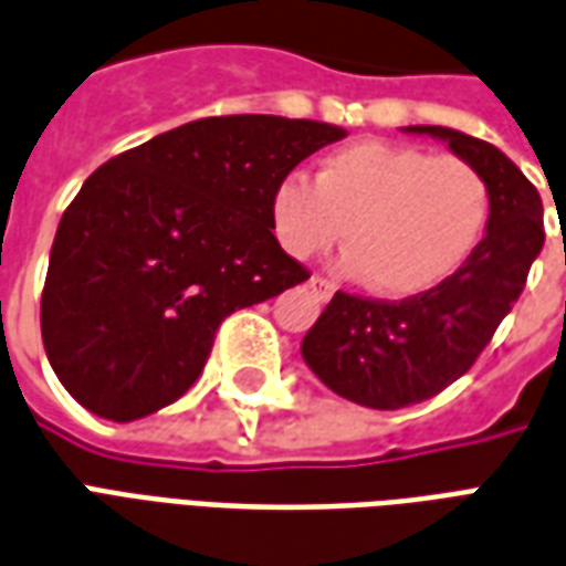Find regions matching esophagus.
Instances as JSON below:
<instances>
[{
	"mask_svg": "<svg viewBox=\"0 0 566 566\" xmlns=\"http://www.w3.org/2000/svg\"><path fill=\"white\" fill-rule=\"evenodd\" d=\"M312 291H315V294L321 296V300H331L333 296V291H336V284L333 282H327V279H321V275H315V279H312Z\"/></svg>",
	"mask_w": 566,
	"mask_h": 566,
	"instance_id": "34e87169",
	"label": "esophagus"
}]
</instances>
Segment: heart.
Here are the masks:
<instances>
[{"label": "heart", "mask_w": 566, "mask_h": 566, "mask_svg": "<svg viewBox=\"0 0 566 566\" xmlns=\"http://www.w3.org/2000/svg\"><path fill=\"white\" fill-rule=\"evenodd\" d=\"M270 218L296 260L324 254L345 230V270L373 294L403 300L473 258L491 221V187L461 157L364 139L331 150L315 178H279Z\"/></svg>", "instance_id": "1"}]
</instances>
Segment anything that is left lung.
<instances>
[{
    "label": "left lung",
    "mask_w": 566,
    "mask_h": 566,
    "mask_svg": "<svg viewBox=\"0 0 566 566\" xmlns=\"http://www.w3.org/2000/svg\"><path fill=\"white\" fill-rule=\"evenodd\" d=\"M446 142L491 187V221L473 258L433 291L400 303L336 291L303 339V360L331 391L369 409L437 397L473 367L522 296L543 251V199L494 145L449 127H406Z\"/></svg>",
    "instance_id": "left-lung-1"
}]
</instances>
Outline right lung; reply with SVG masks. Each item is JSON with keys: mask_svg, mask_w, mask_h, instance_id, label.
Masks as SVG:
<instances>
[{"mask_svg": "<svg viewBox=\"0 0 566 566\" xmlns=\"http://www.w3.org/2000/svg\"><path fill=\"white\" fill-rule=\"evenodd\" d=\"M343 136L321 120L202 117L103 163L63 211L42 291L63 388L112 421L175 403L227 315L308 279L272 235L270 193Z\"/></svg>", "mask_w": 566, "mask_h": 566, "instance_id": "right-lung-1", "label": "right lung"}]
</instances>
